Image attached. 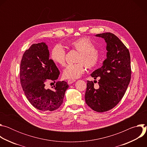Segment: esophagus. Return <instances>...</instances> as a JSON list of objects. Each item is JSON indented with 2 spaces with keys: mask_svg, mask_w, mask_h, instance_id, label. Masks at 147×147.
Listing matches in <instances>:
<instances>
[{
  "mask_svg": "<svg viewBox=\"0 0 147 147\" xmlns=\"http://www.w3.org/2000/svg\"><path fill=\"white\" fill-rule=\"evenodd\" d=\"M76 80L74 79H69L68 80V84H71L73 82H74Z\"/></svg>",
  "mask_w": 147,
  "mask_h": 147,
  "instance_id": "esophagus-1",
  "label": "esophagus"
}]
</instances>
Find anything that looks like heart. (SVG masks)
Returning <instances> with one entry per match:
<instances>
[{
	"instance_id": "1",
	"label": "heart",
	"mask_w": 147,
	"mask_h": 147,
	"mask_svg": "<svg viewBox=\"0 0 147 147\" xmlns=\"http://www.w3.org/2000/svg\"><path fill=\"white\" fill-rule=\"evenodd\" d=\"M70 47L80 54L77 63L66 66L63 75L66 78H77L85 72V65L88 69L95 68L100 61V55L92 42L87 38H78L70 44ZM66 51L60 44L56 45L52 49L51 57L57 64L64 66L66 61Z\"/></svg>"
}]
</instances>
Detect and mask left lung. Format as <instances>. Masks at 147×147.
Wrapping results in <instances>:
<instances>
[{
  "label": "left lung",
  "mask_w": 147,
  "mask_h": 147,
  "mask_svg": "<svg viewBox=\"0 0 147 147\" xmlns=\"http://www.w3.org/2000/svg\"><path fill=\"white\" fill-rule=\"evenodd\" d=\"M95 36L105 39L108 52L102 66L91 74L95 80L99 77V88L95 89L94 82L87 81L85 100L92 110L104 112L116 106L127 90L131 73L130 55L129 49L113 34Z\"/></svg>",
  "instance_id": "1"
}]
</instances>
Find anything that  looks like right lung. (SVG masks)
<instances>
[{"label":"right lung","mask_w":147,"mask_h":147,"mask_svg":"<svg viewBox=\"0 0 147 147\" xmlns=\"http://www.w3.org/2000/svg\"><path fill=\"white\" fill-rule=\"evenodd\" d=\"M60 71L49 59V52L45 42L32 44L26 50L21 61L20 78L24 94L32 105L41 111L58 109L63 102L69 88L66 81H57L53 90L45 88L48 80L55 82Z\"/></svg>","instance_id":"right-lung-1"}]
</instances>
